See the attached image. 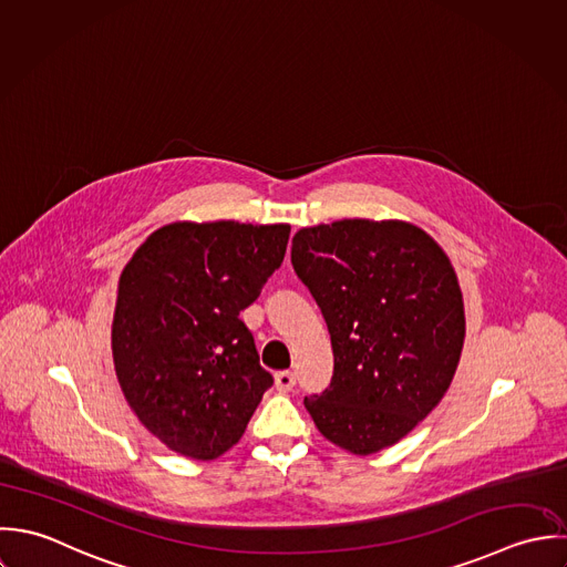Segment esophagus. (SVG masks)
<instances>
[{"label":"esophagus","instance_id":"esophagus-1","mask_svg":"<svg viewBox=\"0 0 567 567\" xmlns=\"http://www.w3.org/2000/svg\"><path fill=\"white\" fill-rule=\"evenodd\" d=\"M296 385V374L289 372V370H282V372H276V390L278 392H291Z\"/></svg>","mask_w":567,"mask_h":567}]
</instances>
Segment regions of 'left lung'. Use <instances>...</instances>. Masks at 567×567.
<instances>
[{"instance_id": "1", "label": "left lung", "mask_w": 567, "mask_h": 567, "mask_svg": "<svg viewBox=\"0 0 567 567\" xmlns=\"http://www.w3.org/2000/svg\"><path fill=\"white\" fill-rule=\"evenodd\" d=\"M291 265L333 346L331 385L305 396L320 434L359 455L408 436L445 396L464 341L447 254L421 227L343 219L293 236Z\"/></svg>"}]
</instances>
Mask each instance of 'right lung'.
<instances>
[{"label":"right lung","mask_w":567,"mask_h":567,"mask_svg":"<svg viewBox=\"0 0 567 567\" xmlns=\"http://www.w3.org/2000/svg\"><path fill=\"white\" fill-rule=\"evenodd\" d=\"M289 231L171 224L126 262L112 327L115 374L135 416L168 450L219 457L274 385L238 313L282 265Z\"/></svg>","instance_id":"right-lung-1"}]
</instances>
